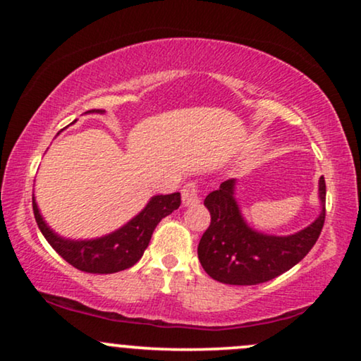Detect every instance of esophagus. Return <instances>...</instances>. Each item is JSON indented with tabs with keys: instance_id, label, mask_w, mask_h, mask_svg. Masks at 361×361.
Masks as SVG:
<instances>
[{
	"instance_id": "34e87169",
	"label": "esophagus",
	"mask_w": 361,
	"mask_h": 361,
	"mask_svg": "<svg viewBox=\"0 0 361 361\" xmlns=\"http://www.w3.org/2000/svg\"><path fill=\"white\" fill-rule=\"evenodd\" d=\"M200 202L199 197V190H197L195 184H187L184 189H182V204L184 207H190V205H197Z\"/></svg>"
}]
</instances>
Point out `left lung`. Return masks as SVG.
Returning <instances> with one entry per match:
<instances>
[{
  "mask_svg": "<svg viewBox=\"0 0 361 361\" xmlns=\"http://www.w3.org/2000/svg\"><path fill=\"white\" fill-rule=\"evenodd\" d=\"M236 185V179L225 180L219 190L205 197L204 205L212 221L197 253L212 279L231 286H255L278 278L312 250L325 220V180L319 179L317 219L290 235H269L250 226L235 199Z\"/></svg>",
  "mask_w": 361,
  "mask_h": 361,
  "instance_id": "1",
  "label": "left lung"
}]
</instances>
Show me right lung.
<instances>
[{
	"mask_svg": "<svg viewBox=\"0 0 361 361\" xmlns=\"http://www.w3.org/2000/svg\"><path fill=\"white\" fill-rule=\"evenodd\" d=\"M88 113L103 115L105 111L90 110L87 111V115ZM179 207V192L169 195H152L140 214H136L130 221L111 233L97 236V238L75 240L66 238L49 226L32 194L34 216L47 243L73 268L93 274H111L135 266L145 255L157 224Z\"/></svg>",
	"mask_w": 361,
	"mask_h": 361,
	"instance_id": "add662e5",
	"label": "right lung"
}]
</instances>
